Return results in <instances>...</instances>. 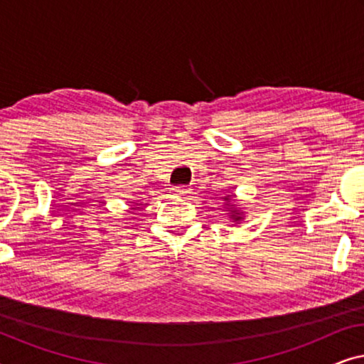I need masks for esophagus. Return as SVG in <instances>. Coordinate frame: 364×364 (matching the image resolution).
I'll return each mask as SVG.
<instances>
[{"label":"esophagus","instance_id":"1","mask_svg":"<svg viewBox=\"0 0 364 364\" xmlns=\"http://www.w3.org/2000/svg\"><path fill=\"white\" fill-rule=\"evenodd\" d=\"M172 192L176 193V196L182 197V196H187V193L191 192V191H188V188H187L186 186H177V187H173V188H172Z\"/></svg>","mask_w":364,"mask_h":364}]
</instances>
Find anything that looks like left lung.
<instances>
[{"mask_svg": "<svg viewBox=\"0 0 364 364\" xmlns=\"http://www.w3.org/2000/svg\"><path fill=\"white\" fill-rule=\"evenodd\" d=\"M235 220H238V218H235Z\"/></svg>", "mask_w": 364, "mask_h": 364, "instance_id": "8db88e82", "label": "left lung"}]
</instances>
